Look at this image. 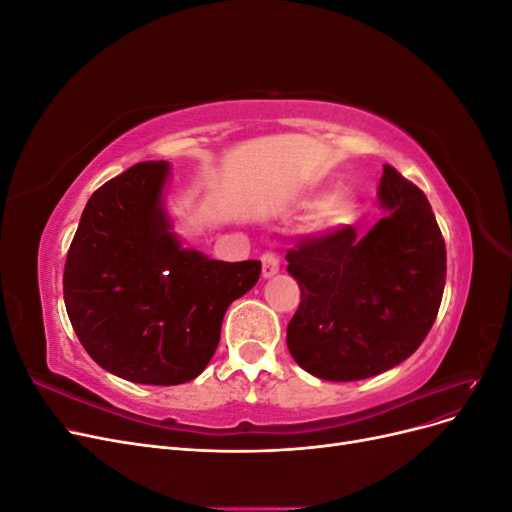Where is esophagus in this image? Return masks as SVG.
Here are the masks:
<instances>
[{
    "mask_svg": "<svg viewBox=\"0 0 512 512\" xmlns=\"http://www.w3.org/2000/svg\"><path fill=\"white\" fill-rule=\"evenodd\" d=\"M262 275L273 277L277 271H280V258H277L275 252H265L262 254Z\"/></svg>",
    "mask_w": 512,
    "mask_h": 512,
    "instance_id": "obj_1",
    "label": "esophagus"
}]
</instances>
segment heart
Returning a JSON list of instances; mask_svg holds the SVG:
<instances>
[{
    "label": "heart",
    "instance_id": "heart-1",
    "mask_svg": "<svg viewBox=\"0 0 512 512\" xmlns=\"http://www.w3.org/2000/svg\"><path fill=\"white\" fill-rule=\"evenodd\" d=\"M356 205L348 194H333L320 205L316 213V224L320 228H339L354 220Z\"/></svg>",
    "mask_w": 512,
    "mask_h": 512
}]
</instances>
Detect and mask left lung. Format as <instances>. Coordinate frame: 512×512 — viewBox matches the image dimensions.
<instances>
[{
  "label": "left lung",
  "mask_w": 512,
  "mask_h": 512,
  "mask_svg": "<svg viewBox=\"0 0 512 512\" xmlns=\"http://www.w3.org/2000/svg\"><path fill=\"white\" fill-rule=\"evenodd\" d=\"M378 198L389 213L363 239L346 224L286 254L301 288L286 344L322 380H363L399 365L438 316L446 245L427 196L384 164Z\"/></svg>",
  "instance_id": "1"
}]
</instances>
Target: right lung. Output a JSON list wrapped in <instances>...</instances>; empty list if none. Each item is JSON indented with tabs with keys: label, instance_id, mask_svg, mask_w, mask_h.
<instances>
[{
	"label": "right lung",
	"instance_id": "right-lung-1",
	"mask_svg": "<svg viewBox=\"0 0 512 512\" xmlns=\"http://www.w3.org/2000/svg\"><path fill=\"white\" fill-rule=\"evenodd\" d=\"M166 175V162H141L91 194L64 269L66 312L91 359L158 386L207 367L228 305L260 277V260L183 250L162 209Z\"/></svg>",
	"mask_w": 512,
	"mask_h": 512
}]
</instances>
